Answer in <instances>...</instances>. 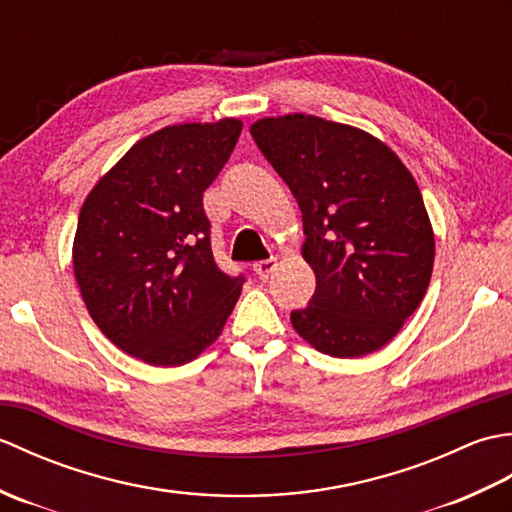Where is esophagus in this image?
I'll list each match as a JSON object with an SVG mask.
<instances>
[{"instance_id":"1","label":"esophagus","mask_w":512,"mask_h":512,"mask_svg":"<svg viewBox=\"0 0 512 512\" xmlns=\"http://www.w3.org/2000/svg\"><path fill=\"white\" fill-rule=\"evenodd\" d=\"M275 266H277V257H270V259H262V262H255L253 270L259 279H266L270 273H273Z\"/></svg>"}]
</instances>
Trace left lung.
<instances>
[{"label": "left lung", "mask_w": 512, "mask_h": 512, "mask_svg": "<svg viewBox=\"0 0 512 512\" xmlns=\"http://www.w3.org/2000/svg\"><path fill=\"white\" fill-rule=\"evenodd\" d=\"M250 136L295 195L317 277L292 328L328 356L380 350L431 279L436 242L416 180L374 136L319 116L264 118Z\"/></svg>", "instance_id": "left-lung-1"}]
</instances>
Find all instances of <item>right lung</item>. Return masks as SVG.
Returning <instances> with one entry per match:
<instances>
[{
	"label": "right lung",
	"mask_w": 512,
	"mask_h": 512,
	"mask_svg": "<svg viewBox=\"0 0 512 512\" xmlns=\"http://www.w3.org/2000/svg\"><path fill=\"white\" fill-rule=\"evenodd\" d=\"M242 123H187L140 140L90 191L76 224L74 277L90 317L156 367L193 361L220 336L246 277L217 266L202 195Z\"/></svg>",
	"instance_id": "obj_1"
}]
</instances>
